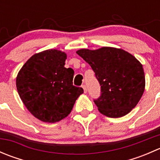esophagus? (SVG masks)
Returning <instances> with one entry per match:
<instances>
[{
    "label": "esophagus",
    "instance_id": "1",
    "mask_svg": "<svg viewBox=\"0 0 160 160\" xmlns=\"http://www.w3.org/2000/svg\"><path fill=\"white\" fill-rule=\"evenodd\" d=\"M82 88H83V91H84V93H87V91H88V89H87V87H86V85H85V84L82 85Z\"/></svg>",
    "mask_w": 160,
    "mask_h": 160
}]
</instances>
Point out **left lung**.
<instances>
[{"mask_svg": "<svg viewBox=\"0 0 160 160\" xmlns=\"http://www.w3.org/2000/svg\"><path fill=\"white\" fill-rule=\"evenodd\" d=\"M91 67L101 85L93 100L101 114L109 118L126 115L137 105L145 90V73L139 61L122 49L102 47L77 52Z\"/></svg>", "mask_w": 160, "mask_h": 160, "instance_id": "1", "label": "left lung"}]
</instances>
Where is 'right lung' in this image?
<instances>
[{
    "label": "right lung",
    "mask_w": 160,
    "mask_h": 160,
    "mask_svg": "<svg viewBox=\"0 0 160 160\" xmlns=\"http://www.w3.org/2000/svg\"><path fill=\"white\" fill-rule=\"evenodd\" d=\"M67 54L48 49L33 55L16 78L18 92L32 114L40 121L55 123L67 117L83 93L72 85L74 71L64 67Z\"/></svg>",
    "instance_id": "add662e5"
}]
</instances>
